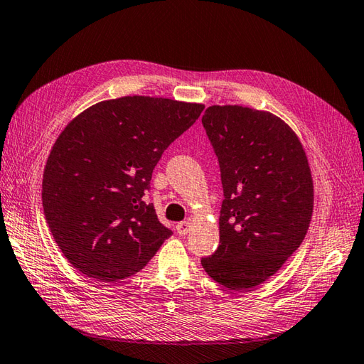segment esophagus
Instances as JSON below:
<instances>
[{
    "label": "esophagus",
    "mask_w": 364,
    "mask_h": 364,
    "mask_svg": "<svg viewBox=\"0 0 364 364\" xmlns=\"http://www.w3.org/2000/svg\"><path fill=\"white\" fill-rule=\"evenodd\" d=\"M191 228H192L191 221H181V223H178V225H176V232H178L180 235H186L191 230Z\"/></svg>",
    "instance_id": "obj_1"
}]
</instances>
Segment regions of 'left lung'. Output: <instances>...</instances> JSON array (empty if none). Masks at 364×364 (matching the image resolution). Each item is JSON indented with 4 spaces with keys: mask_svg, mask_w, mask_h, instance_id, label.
<instances>
[{
    "mask_svg": "<svg viewBox=\"0 0 364 364\" xmlns=\"http://www.w3.org/2000/svg\"><path fill=\"white\" fill-rule=\"evenodd\" d=\"M201 121L225 193L220 246L201 264L217 283L247 291L303 243L314 209L309 161L296 134L271 112L210 106Z\"/></svg>",
    "mask_w": 364,
    "mask_h": 364,
    "instance_id": "left-lung-1",
    "label": "left lung"
}]
</instances>
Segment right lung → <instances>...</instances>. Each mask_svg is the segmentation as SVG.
<instances>
[{
	"instance_id": "1",
	"label": "right lung",
	"mask_w": 364,
	"mask_h": 364,
	"mask_svg": "<svg viewBox=\"0 0 364 364\" xmlns=\"http://www.w3.org/2000/svg\"><path fill=\"white\" fill-rule=\"evenodd\" d=\"M204 106L154 97L97 102L64 127L43 175L46 221L69 263L97 282L127 278L172 235L144 195L163 152Z\"/></svg>"
}]
</instances>
